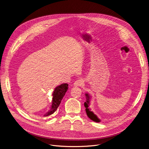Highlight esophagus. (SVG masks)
<instances>
[{"instance_id": "obj_1", "label": "esophagus", "mask_w": 149, "mask_h": 149, "mask_svg": "<svg viewBox=\"0 0 149 149\" xmlns=\"http://www.w3.org/2000/svg\"><path fill=\"white\" fill-rule=\"evenodd\" d=\"M84 84V81L81 79H78L76 81H75V82L74 83V86H81Z\"/></svg>"}]
</instances>
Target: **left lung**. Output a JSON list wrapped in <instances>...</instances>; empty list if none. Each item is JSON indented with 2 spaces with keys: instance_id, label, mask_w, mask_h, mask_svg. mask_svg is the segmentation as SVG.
Wrapping results in <instances>:
<instances>
[{
  "instance_id": "left-lung-1",
  "label": "left lung",
  "mask_w": 149,
  "mask_h": 149,
  "mask_svg": "<svg viewBox=\"0 0 149 149\" xmlns=\"http://www.w3.org/2000/svg\"><path fill=\"white\" fill-rule=\"evenodd\" d=\"M86 102H85L84 103V105L85 107L86 108V114L88 115V116L89 118L90 119H91V120L98 123L100 122V120L97 118V116L94 114V113L93 112H91L90 111L89 107L90 101V96L89 94H88V93H86Z\"/></svg>"
}]
</instances>
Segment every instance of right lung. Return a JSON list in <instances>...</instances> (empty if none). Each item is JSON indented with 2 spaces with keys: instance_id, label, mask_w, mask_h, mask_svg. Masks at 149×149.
Wrapping results in <instances>:
<instances>
[{
  "instance_id": "obj_1",
  "label": "right lung",
  "mask_w": 149,
  "mask_h": 149,
  "mask_svg": "<svg viewBox=\"0 0 149 149\" xmlns=\"http://www.w3.org/2000/svg\"><path fill=\"white\" fill-rule=\"evenodd\" d=\"M68 85L67 84H63L55 89L52 93L53 98L51 109L47 113H46L44 116H49L53 114L57 110L61 100L63 99L68 89Z\"/></svg>"
}]
</instances>
